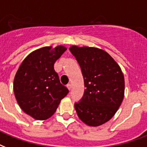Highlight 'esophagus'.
Returning a JSON list of instances; mask_svg holds the SVG:
<instances>
[{"mask_svg":"<svg viewBox=\"0 0 147 147\" xmlns=\"http://www.w3.org/2000/svg\"><path fill=\"white\" fill-rule=\"evenodd\" d=\"M67 87L69 90H71V87H72V86H71V84H67Z\"/></svg>","mask_w":147,"mask_h":147,"instance_id":"obj_1","label":"esophagus"}]
</instances>
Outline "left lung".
<instances>
[{
	"label": "left lung",
	"mask_w": 147,
	"mask_h": 147,
	"mask_svg": "<svg viewBox=\"0 0 147 147\" xmlns=\"http://www.w3.org/2000/svg\"><path fill=\"white\" fill-rule=\"evenodd\" d=\"M81 68L86 89L74 105L80 119L90 127L105 123L117 113L124 97L121 68L103 50L73 45L69 48Z\"/></svg>",
	"instance_id": "1"
}]
</instances>
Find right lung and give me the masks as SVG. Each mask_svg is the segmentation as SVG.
I'll return each instance as SVG.
<instances>
[{"mask_svg":"<svg viewBox=\"0 0 147 147\" xmlns=\"http://www.w3.org/2000/svg\"><path fill=\"white\" fill-rule=\"evenodd\" d=\"M64 46L44 47L26 57L16 73L13 92L21 110L34 119L44 120L55 113L69 90L60 82L54 63Z\"/></svg>","mask_w":147,"mask_h":147,"instance_id":"right-lung-1","label":"right lung"}]
</instances>
